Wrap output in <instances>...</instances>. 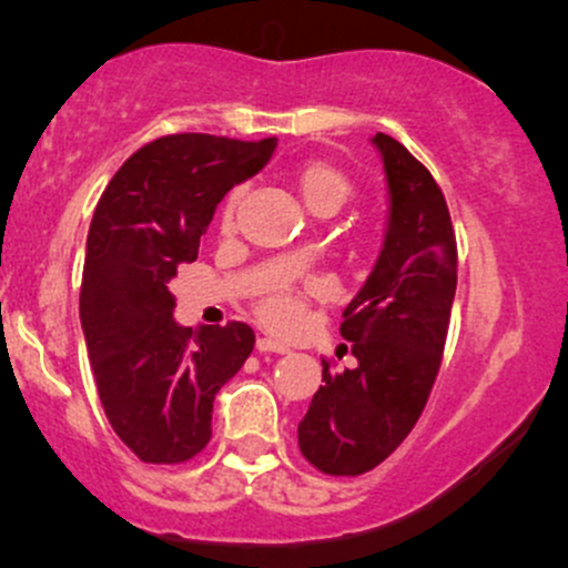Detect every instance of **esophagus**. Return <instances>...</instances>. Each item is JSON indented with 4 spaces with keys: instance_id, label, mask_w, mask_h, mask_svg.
<instances>
[{
    "instance_id": "34e87169",
    "label": "esophagus",
    "mask_w": 568,
    "mask_h": 568,
    "mask_svg": "<svg viewBox=\"0 0 568 568\" xmlns=\"http://www.w3.org/2000/svg\"><path fill=\"white\" fill-rule=\"evenodd\" d=\"M256 349L258 352H277V355H285V352H288V347H285L283 342H277V338H272V336H258Z\"/></svg>"
}]
</instances>
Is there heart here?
<instances>
[{
	"mask_svg": "<svg viewBox=\"0 0 568 568\" xmlns=\"http://www.w3.org/2000/svg\"><path fill=\"white\" fill-rule=\"evenodd\" d=\"M293 186H296L306 211L323 219L342 211V207L352 200V194H355V184H352L349 175L328 160H304L302 165L293 171ZM237 202L240 189H234L224 202V211H221V224H224V230L232 226ZM304 291H312V285H306ZM258 312H262L264 323L272 325V328H291V325L298 321V315H302V298H298L296 291L277 288L264 298Z\"/></svg>",
	"mask_w": 568,
	"mask_h": 568,
	"instance_id": "obj_1",
	"label": "heart"
}]
</instances>
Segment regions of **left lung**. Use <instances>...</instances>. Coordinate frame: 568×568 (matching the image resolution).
<instances>
[{
  "label": "left lung",
  "mask_w": 568,
  "mask_h": 568,
  "mask_svg": "<svg viewBox=\"0 0 568 568\" xmlns=\"http://www.w3.org/2000/svg\"><path fill=\"white\" fill-rule=\"evenodd\" d=\"M371 143L387 181V226L374 270L344 310L355 368L334 374L298 422L317 470L361 475L406 440L438 376L456 293V240L440 186L393 135Z\"/></svg>",
  "instance_id": "obj_1"
}]
</instances>
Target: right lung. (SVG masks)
<instances>
[{"mask_svg":"<svg viewBox=\"0 0 568 568\" xmlns=\"http://www.w3.org/2000/svg\"><path fill=\"white\" fill-rule=\"evenodd\" d=\"M275 149L277 139L165 135L125 160L98 200L80 321L109 425L141 462L179 465L200 454L219 389L251 355V325L175 323L168 283L197 258L224 194Z\"/></svg>","mask_w":568,"mask_h":568,"instance_id":"add662e5","label":"right lung"}]
</instances>
